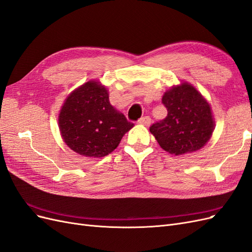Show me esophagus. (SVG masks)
<instances>
[{
    "instance_id": "34e87169",
    "label": "esophagus",
    "mask_w": 252,
    "mask_h": 252,
    "mask_svg": "<svg viewBox=\"0 0 252 252\" xmlns=\"http://www.w3.org/2000/svg\"><path fill=\"white\" fill-rule=\"evenodd\" d=\"M138 122H139L140 124H143V125H145V126H149L150 123H151V119H150L148 116H146V117L141 118Z\"/></svg>"
}]
</instances>
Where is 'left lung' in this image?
Listing matches in <instances>:
<instances>
[{"label":"left lung","mask_w":252,"mask_h":252,"mask_svg":"<svg viewBox=\"0 0 252 252\" xmlns=\"http://www.w3.org/2000/svg\"><path fill=\"white\" fill-rule=\"evenodd\" d=\"M162 103L167 117L149 128L158 145L174 156L204 147L215 129L210 105L191 84L182 83L166 91Z\"/></svg>","instance_id":"obj_1"}]
</instances>
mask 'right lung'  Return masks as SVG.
I'll list each match as a JSON object with an SVG mask.
<instances>
[{
    "mask_svg": "<svg viewBox=\"0 0 252 252\" xmlns=\"http://www.w3.org/2000/svg\"><path fill=\"white\" fill-rule=\"evenodd\" d=\"M59 127L71 150L84 157L102 158L119 146L133 123L111 106L108 90L100 82L89 81L66 98Z\"/></svg>",
    "mask_w": 252,
    "mask_h": 252,
    "instance_id": "add662e5",
    "label": "right lung"
}]
</instances>
